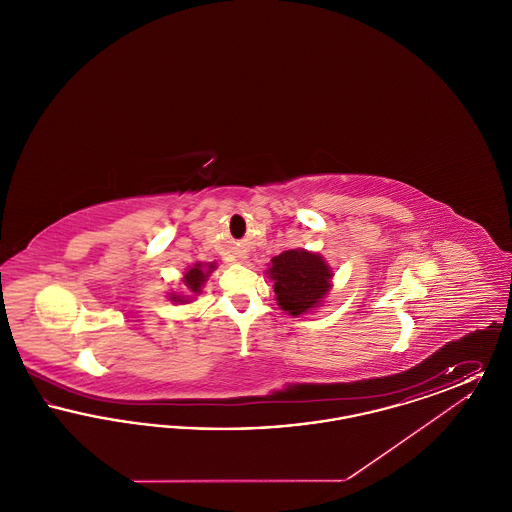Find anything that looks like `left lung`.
<instances>
[{
	"instance_id": "8db88e82",
	"label": "left lung",
	"mask_w": 512,
	"mask_h": 512,
	"mask_svg": "<svg viewBox=\"0 0 512 512\" xmlns=\"http://www.w3.org/2000/svg\"><path fill=\"white\" fill-rule=\"evenodd\" d=\"M276 305L292 317L317 313L332 292L334 270L317 251L290 249L272 257L267 268Z\"/></svg>"
}]
</instances>
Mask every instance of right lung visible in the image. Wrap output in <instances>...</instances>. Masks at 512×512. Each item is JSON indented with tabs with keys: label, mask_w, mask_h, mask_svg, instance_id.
<instances>
[{
	"label": "right lung",
	"mask_w": 512,
	"mask_h": 512,
	"mask_svg": "<svg viewBox=\"0 0 512 512\" xmlns=\"http://www.w3.org/2000/svg\"><path fill=\"white\" fill-rule=\"evenodd\" d=\"M217 263H194L192 267L184 270V276H182V282H184V292L169 293V301L172 303H178V305H186V303H192L195 297L201 293L207 278L211 276V272L217 270Z\"/></svg>",
	"instance_id": "obj_1"
}]
</instances>
